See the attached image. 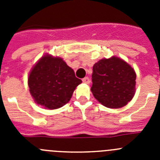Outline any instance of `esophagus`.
Wrapping results in <instances>:
<instances>
[{"mask_svg":"<svg viewBox=\"0 0 160 160\" xmlns=\"http://www.w3.org/2000/svg\"><path fill=\"white\" fill-rule=\"evenodd\" d=\"M90 82V78L88 77H85L84 78H82V82L83 83H86V84H89Z\"/></svg>","mask_w":160,"mask_h":160,"instance_id":"obj_1","label":"esophagus"}]
</instances>
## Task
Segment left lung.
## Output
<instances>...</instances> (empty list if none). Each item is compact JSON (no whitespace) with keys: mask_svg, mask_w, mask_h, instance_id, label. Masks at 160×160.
Segmentation results:
<instances>
[{"mask_svg":"<svg viewBox=\"0 0 160 160\" xmlns=\"http://www.w3.org/2000/svg\"><path fill=\"white\" fill-rule=\"evenodd\" d=\"M135 79L134 69L122 59H101L93 66L91 92L103 106L120 108L134 97Z\"/></svg>","mask_w":160,"mask_h":160,"instance_id":"8db88e82","label":"left lung"}]
</instances>
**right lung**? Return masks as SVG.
Instances as JSON below:
<instances>
[{
    "instance_id": "1",
    "label": "right lung",
    "mask_w": 160,
    "mask_h": 160,
    "mask_svg": "<svg viewBox=\"0 0 160 160\" xmlns=\"http://www.w3.org/2000/svg\"><path fill=\"white\" fill-rule=\"evenodd\" d=\"M82 82L60 58L45 55L33 66L28 78L29 91L38 104L53 110L70 101Z\"/></svg>"
}]
</instances>
